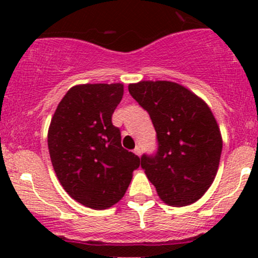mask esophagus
Instances as JSON below:
<instances>
[{"mask_svg": "<svg viewBox=\"0 0 258 258\" xmlns=\"http://www.w3.org/2000/svg\"><path fill=\"white\" fill-rule=\"evenodd\" d=\"M134 152L136 153V155L139 156V157H140V156H141V153H142V151H141V147H139V146H137V147L135 148V150H134Z\"/></svg>", "mask_w": 258, "mask_h": 258, "instance_id": "34e87169", "label": "esophagus"}]
</instances>
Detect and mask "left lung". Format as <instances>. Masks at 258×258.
I'll list each match as a JSON object with an SVG mask.
<instances>
[{
    "label": "left lung",
    "instance_id": "8db88e82",
    "mask_svg": "<svg viewBox=\"0 0 258 258\" xmlns=\"http://www.w3.org/2000/svg\"><path fill=\"white\" fill-rule=\"evenodd\" d=\"M132 97L146 110L157 134V152L142 155L141 167L170 206L201 199L217 173L222 137L204 100L170 81L131 83Z\"/></svg>",
    "mask_w": 258,
    "mask_h": 258
}]
</instances>
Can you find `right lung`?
<instances>
[{"mask_svg":"<svg viewBox=\"0 0 258 258\" xmlns=\"http://www.w3.org/2000/svg\"><path fill=\"white\" fill-rule=\"evenodd\" d=\"M122 83L74 86L57 106L48 128V151L59 183L86 207L106 210L126 194L140 157L121 145L112 113Z\"/></svg>","mask_w":258,"mask_h":258,"instance_id":"obj_1","label":"right lung"}]
</instances>
